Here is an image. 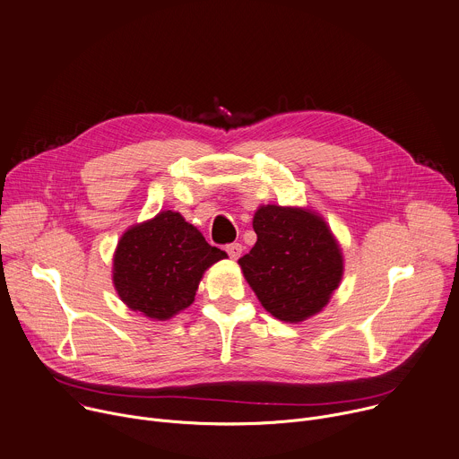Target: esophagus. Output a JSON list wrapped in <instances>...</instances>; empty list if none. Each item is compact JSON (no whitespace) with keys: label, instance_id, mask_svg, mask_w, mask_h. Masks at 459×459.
Listing matches in <instances>:
<instances>
[{"label":"esophagus","instance_id":"obj_1","mask_svg":"<svg viewBox=\"0 0 459 459\" xmlns=\"http://www.w3.org/2000/svg\"><path fill=\"white\" fill-rule=\"evenodd\" d=\"M225 251H227V255L232 260H238L241 256V253H243V247H241V243H230V245L225 247Z\"/></svg>","mask_w":459,"mask_h":459}]
</instances>
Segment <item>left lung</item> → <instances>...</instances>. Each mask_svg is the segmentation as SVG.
Wrapping results in <instances>:
<instances>
[{
	"label": "left lung",
	"instance_id": "8db88e82",
	"mask_svg": "<svg viewBox=\"0 0 459 459\" xmlns=\"http://www.w3.org/2000/svg\"><path fill=\"white\" fill-rule=\"evenodd\" d=\"M253 229L258 239L238 264L265 311L289 324L318 315L344 274L342 248L325 220L304 206L260 204Z\"/></svg>",
	"mask_w": 459,
	"mask_h": 459
}]
</instances>
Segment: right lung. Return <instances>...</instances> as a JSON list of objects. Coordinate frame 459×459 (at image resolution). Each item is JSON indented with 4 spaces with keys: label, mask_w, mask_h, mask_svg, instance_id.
<instances>
[{
    "label": "right lung",
    "mask_w": 459,
    "mask_h": 459,
    "mask_svg": "<svg viewBox=\"0 0 459 459\" xmlns=\"http://www.w3.org/2000/svg\"><path fill=\"white\" fill-rule=\"evenodd\" d=\"M225 258L227 253L208 245L179 212L160 211L120 236L113 285L132 311L169 320L194 302L204 271Z\"/></svg>",
    "instance_id": "add662e5"
}]
</instances>
